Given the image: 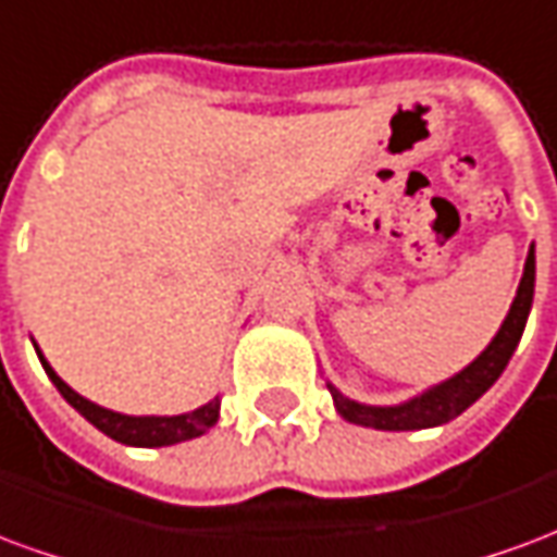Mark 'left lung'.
I'll return each mask as SVG.
<instances>
[{
    "label": "left lung",
    "mask_w": 557,
    "mask_h": 557,
    "mask_svg": "<svg viewBox=\"0 0 557 557\" xmlns=\"http://www.w3.org/2000/svg\"><path fill=\"white\" fill-rule=\"evenodd\" d=\"M534 244L528 247L525 271L519 280V289L510 304V310L504 315L498 334L490 339V346L480 351L474 361L462 367L459 373L450 379H444L438 385L420 391L414 397L403 399L397 406H367L358 399H349L346 394H339L337 387L325 382L331 397H334V409L343 420L358 423V426H370V430H385V432H409V430H430V426H442L459 418L468 406H474L486 391H490L498 375L504 373V367L513 358L516 346L522 339L525 331L528 313H531V304H534Z\"/></svg>",
    "instance_id": "8db88e82"
}]
</instances>
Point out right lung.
Wrapping results in <instances>:
<instances>
[{"mask_svg": "<svg viewBox=\"0 0 557 557\" xmlns=\"http://www.w3.org/2000/svg\"><path fill=\"white\" fill-rule=\"evenodd\" d=\"M32 346L38 351V361H41L44 373L50 375V382L55 391L74 406V409L89 420L91 426H98L103 435H110L113 442L127 444V447H170V444L190 442L206 435L214 423L220 420V397L208 399L206 406H199L194 411H184V414H122V411L103 409L98 403H91L83 394H77L74 387L59 379L50 361L44 358V351L38 349V343L32 339Z\"/></svg>", "mask_w": 557, "mask_h": 557, "instance_id": "1", "label": "right lung"}]
</instances>
